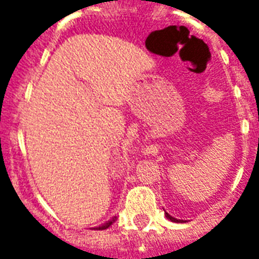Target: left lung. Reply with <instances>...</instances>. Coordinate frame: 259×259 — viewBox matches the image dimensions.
Wrapping results in <instances>:
<instances>
[{
	"label": "left lung",
	"mask_w": 259,
	"mask_h": 259,
	"mask_svg": "<svg viewBox=\"0 0 259 259\" xmlns=\"http://www.w3.org/2000/svg\"><path fill=\"white\" fill-rule=\"evenodd\" d=\"M165 217L168 218L169 221H172V222H176V223H185L186 221H183V219H176V218H174L172 215H169L168 212H165Z\"/></svg>",
	"instance_id": "left-lung-1"
}]
</instances>
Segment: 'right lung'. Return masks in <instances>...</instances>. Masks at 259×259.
<instances>
[{
    "label": "right lung",
    "instance_id": "right-lung-1",
    "mask_svg": "<svg viewBox=\"0 0 259 259\" xmlns=\"http://www.w3.org/2000/svg\"><path fill=\"white\" fill-rule=\"evenodd\" d=\"M115 221H116V217H113L112 219H111V221H108V222L102 223L101 226H100V228H97L96 230H105V229L109 228V226H111V225H112V223L115 222Z\"/></svg>",
    "mask_w": 259,
    "mask_h": 259
}]
</instances>
